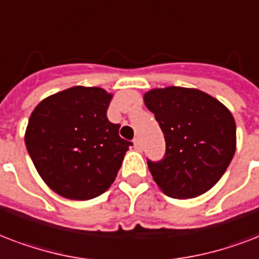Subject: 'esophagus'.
Here are the masks:
<instances>
[{
  "instance_id": "esophagus-1",
  "label": "esophagus",
  "mask_w": 259,
  "mask_h": 259,
  "mask_svg": "<svg viewBox=\"0 0 259 259\" xmlns=\"http://www.w3.org/2000/svg\"><path fill=\"white\" fill-rule=\"evenodd\" d=\"M134 148L137 149V151H141L143 149V144H141V140H140V137H136L134 138Z\"/></svg>"
}]
</instances>
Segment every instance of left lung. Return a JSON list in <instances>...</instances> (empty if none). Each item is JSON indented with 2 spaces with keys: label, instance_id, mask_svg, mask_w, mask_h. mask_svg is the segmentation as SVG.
<instances>
[{
  "label": "left lung",
  "instance_id": "1",
  "mask_svg": "<svg viewBox=\"0 0 259 259\" xmlns=\"http://www.w3.org/2000/svg\"><path fill=\"white\" fill-rule=\"evenodd\" d=\"M164 134L165 153L148 160L153 181L172 198H194L216 185L236 149V125L217 99L194 88L167 87L144 95Z\"/></svg>",
  "mask_w": 259,
  "mask_h": 259
}]
</instances>
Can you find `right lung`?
<instances>
[{
    "instance_id": "obj_1",
    "label": "right lung",
    "mask_w": 259,
    "mask_h": 259,
    "mask_svg": "<svg viewBox=\"0 0 259 259\" xmlns=\"http://www.w3.org/2000/svg\"><path fill=\"white\" fill-rule=\"evenodd\" d=\"M112 95L98 87H72L37 104L25 130L35 168L57 194L85 201L114 182L133 144L107 118Z\"/></svg>"
}]
</instances>
